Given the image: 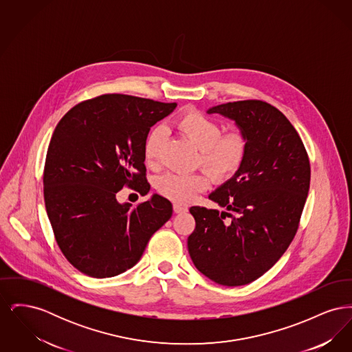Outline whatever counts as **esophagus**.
I'll use <instances>...</instances> for the list:
<instances>
[{"mask_svg":"<svg viewBox=\"0 0 352 352\" xmlns=\"http://www.w3.org/2000/svg\"><path fill=\"white\" fill-rule=\"evenodd\" d=\"M173 208H174L175 214H184V212H187V210H188L187 207H184L182 204H178V203H174Z\"/></svg>","mask_w":352,"mask_h":352,"instance_id":"esophagus-1","label":"esophagus"}]
</instances>
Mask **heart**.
I'll use <instances>...</instances> for the list:
<instances>
[{
    "instance_id": "heart-1",
    "label": "heart",
    "mask_w": 352,
    "mask_h": 352,
    "mask_svg": "<svg viewBox=\"0 0 352 352\" xmlns=\"http://www.w3.org/2000/svg\"><path fill=\"white\" fill-rule=\"evenodd\" d=\"M177 128L191 144L201 151L199 164L214 178L226 181L237 173L243 165L247 151V135L234 131L223 133L218 121L198 111L186 112L177 120ZM166 138L164 126H155L144 142V160L149 168H157L160 154ZM210 186V177L204 171L192 174L168 173L155 179V190L165 198L177 203H188L197 194Z\"/></svg>"
}]
</instances>
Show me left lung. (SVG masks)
Wrapping results in <instances>:
<instances>
[{
  "label": "left lung",
  "instance_id": "1",
  "mask_svg": "<svg viewBox=\"0 0 352 352\" xmlns=\"http://www.w3.org/2000/svg\"><path fill=\"white\" fill-rule=\"evenodd\" d=\"M207 113L234 120L248 151L234 177L208 195L224 211L190 208L197 227L187 239L188 253L217 284L247 285L272 268L296 236L310 162L294 126L265 101L226 102Z\"/></svg>",
  "mask_w": 352,
  "mask_h": 352
}]
</instances>
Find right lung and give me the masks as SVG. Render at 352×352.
Masks as SVG:
<instances>
[{
	"label": "right lung",
	"instance_id": "right-lung-1",
	"mask_svg": "<svg viewBox=\"0 0 352 352\" xmlns=\"http://www.w3.org/2000/svg\"><path fill=\"white\" fill-rule=\"evenodd\" d=\"M175 107L111 94L79 102L58 122L45 164V204L60 251L84 274L105 278L132 268L171 218V203L158 194L135 207L116 194L124 186L149 192L144 142Z\"/></svg>",
	"mask_w": 352,
	"mask_h": 352
}]
</instances>
